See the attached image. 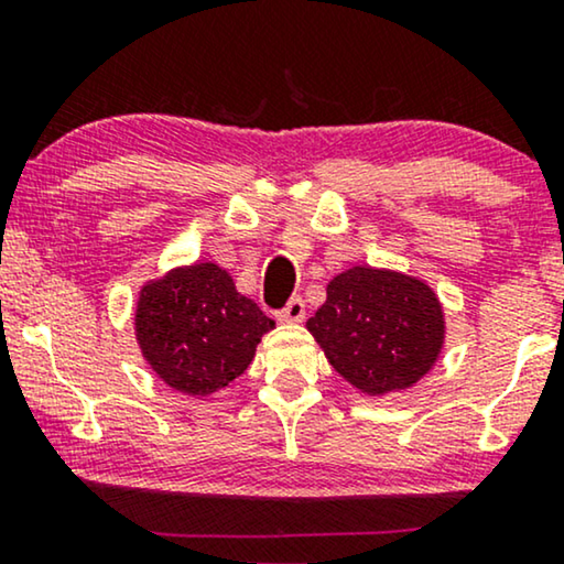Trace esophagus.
Segmentation results:
<instances>
[{"instance_id":"1","label":"esophagus","mask_w":564,"mask_h":564,"mask_svg":"<svg viewBox=\"0 0 564 564\" xmlns=\"http://www.w3.org/2000/svg\"><path fill=\"white\" fill-rule=\"evenodd\" d=\"M303 318H305L303 297H292L290 303L284 305L280 313H276V321H282V323H300Z\"/></svg>"}]
</instances>
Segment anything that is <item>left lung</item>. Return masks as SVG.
<instances>
[{
  "label": "left lung",
  "mask_w": 564,
  "mask_h": 564,
  "mask_svg": "<svg viewBox=\"0 0 564 564\" xmlns=\"http://www.w3.org/2000/svg\"><path fill=\"white\" fill-rule=\"evenodd\" d=\"M330 367L367 395L405 390L436 365L444 311L434 290L388 269L351 267L328 282L307 321Z\"/></svg>",
  "instance_id": "8db88e82"
}]
</instances>
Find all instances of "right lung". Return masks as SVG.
Segmentation results:
<instances>
[{
	"label": "right lung",
	"mask_w": 564,
	"mask_h": 564,
	"mask_svg": "<svg viewBox=\"0 0 564 564\" xmlns=\"http://www.w3.org/2000/svg\"><path fill=\"white\" fill-rule=\"evenodd\" d=\"M272 328L274 321L210 261L172 269L138 297L135 338L145 361L169 388L192 398L241 377Z\"/></svg>",
	"instance_id": "1"
}]
</instances>
